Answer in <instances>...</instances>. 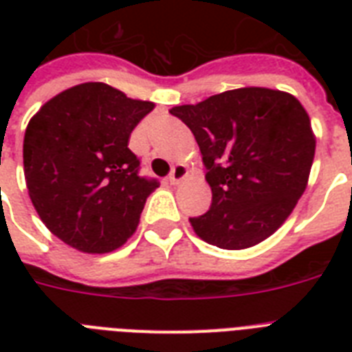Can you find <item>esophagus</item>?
<instances>
[{"mask_svg":"<svg viewBox=\"0 0 352 352\" xmlns=\"http://www.w3.org/2000/svg\"><path fill=\"white\" fill-rule=\"evenodd\" d=\"M188 177V168L186 166H182V164H177L173 170H171L170 177H168V181L171 182V184H181L184 179Z\"/></svg>","mask_w":352,"mask_h":352,"instance_id":"esophagus-1","label":"esophagus"}]
</instances>
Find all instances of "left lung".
I'll return each instance as SVG.
<instances>
[{"label": "left lung", "mask_w": 352, "mask_h": 352, "mask_svg": "<svg viewBox=\"0 0 352 352\" xmlns=\"http://www.w3.org/2000/svg\"><path fill=\"white\" fill-rule=\"evenodd\" d=\"M170 113L192 129L208 170L212 206L190 219L193 232L225 250L270 237L305 192L316 151L301 102L279 89L239 87Z\"/></svg>", "instance_id": "obj_1"}]
</instances>
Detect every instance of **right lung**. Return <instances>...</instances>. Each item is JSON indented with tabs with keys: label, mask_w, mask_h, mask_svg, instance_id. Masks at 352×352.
<instances>
[{
	"label": "right lung",
	"mask_w": 352,
	"mask_h": 352,
	"mask_svg": "<svg viewBox=\"0 0 352 352\" xmlns=\"http://www.w3.org/2000/svg\"><path fill=\"white\" fill-rule=\"evenodd\" d=\"M155 104L102 82L58 93L29 120L23 173L43 225L85 254L120 248L135 230L157 181L138 177L127 148L131 131Z\"/></svg>",
	"instance_id": "obj_1"
}]
</instances>
